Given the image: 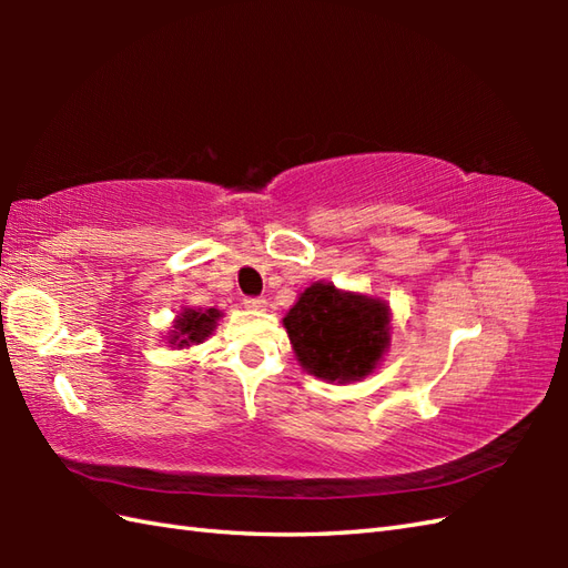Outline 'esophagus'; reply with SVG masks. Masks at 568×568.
I'll return each mask as SVG.
<instances>
[{
    "label": "esophagus",
    "instance_id": "obj_1",
    "mask_svg": "<svg viewBox=\"0 0 568 568\" xmlns=\"http://www.w3.org/2000/svg\"><path fill=\"white\" fill-rule=\"evenodd\" d=\"M244 305H246V307H251V310H261V307H265V297H263V295L246 297V300H244Z\"/></svg>",
    "mask_w": 568,
    "mask_h": 568
}]
</instances>
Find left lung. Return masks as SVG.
<instances>
[{
  "label": "left lung",
  "instance_id": "obj_1",
  "mask_svg": "<svg viewBox=\"0 0 568 568\" xmlns=\"http://www.w3.org/2000/svg\"><path fill=\"white\" fill-rule=\"evenodd\" d=\"M283 324L300 364L322 381L368 376L390 342L388 305L329 283L310 285Z\"/></svg>",
  "mask_w": 568,
  "mask_h": 568
}]
</instances>
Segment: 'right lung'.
Listing matches in <instances>:
<instances>
[{
    "label": "right lung",
    "instance_id": "right-lung-1",
    "mask_svg": "<svg viewBox=\"0 0 568 568\" xmlns=\"http://www.w3.org/2000/svg\"><path fill=\"white\" fill-rule=\"evenodd\" d=\"M216 320H220V310H185L175 322V332L171 334V344L175 346H190L202 344L214 332Z\"/></svg>",
    "mask_w": 568,
    "mask_h": 568
}]
</instances>
